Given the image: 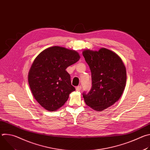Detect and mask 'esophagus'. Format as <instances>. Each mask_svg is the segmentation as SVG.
Segmentation results:
<instances>
[{
	"instance_id": "obj_1",
	"label": "esophagus",
	"mask_w": 150,
	"mask_h": 150,
	"mask_svg": "<svg viewBox=\"0 0 150 150\" xmlns=\"http://www.w3.org/2000/svg\"><path fill=\"white\" fill-rule=\"evenodd\" d=\"M81 89H82L81 85H79V86L76 87V91H80Z\"/></svg>"
}]
</instances>
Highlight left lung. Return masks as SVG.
<instances>
[{"mask_svg":"<svg viewBox=\"0 0 150 150\" xmlns=\"http://www.w3.org/2000/svg\"><path fill=\"white\" fill-rule=\"evenodd\" d=\"M82 54L91 72L92 87L82 95L90 108L102 111L114 104L121 97L126 85L124 64L114 52L105 48L97 51L84 50Z\"/></svg>","mask_w":150,"mask_h":150,"instance_id":"left-lung-1","label":"left lung"}]
</instances>
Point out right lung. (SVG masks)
Masks as SVG:
<instances>
[{
    "mask_svg": "<svg viewBox=\"0 0 150 150\" xmlns=\"http://www.w3.org/2000/svg\"><path fill=\"white\" fill-rule=\"evenodd\" d=\"M79 58L74 50L53 46L35 59L28 74V83L35 99L45 109L56 111L75 90L66 69Z\"/></svg>",
    "mask_w": 150,
    "mask_h": 150,
    "instance_id": "right-lung-1",
    "label": "right lung"
}]
</instances>
